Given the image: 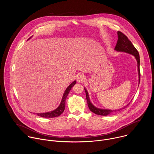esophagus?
<instances>
[{
  "mask_svg": "<svg viewBox=\"0 0 154 154\" xmlns=\"http://www.w3.org/2000/svg\"><path fill=\"white\" fill-rule=\"evenodd\" d=\"M85 80V76L82 74H80L77 76V80L79 82H82Z\"/></svg>",
  "mask_w": 154,
  "mask_h": 154,
  "instance_id": "obj_1",
  "label": "esophagus"
}]
</instances>
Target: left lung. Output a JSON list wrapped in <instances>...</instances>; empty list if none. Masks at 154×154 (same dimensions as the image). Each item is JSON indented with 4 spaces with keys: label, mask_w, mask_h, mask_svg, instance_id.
I'll return each instance as SVG.
<instances>
[{
    "label": "left lung",
    "mask_w": 154,
    "mask_h": 154,
    "mask_svg": "<svg viewBox=\"0 0 154 154\" xmlns=\"http://www.w3.org/2000/svg\"><path fill=\"white\" fill-rule=\"evenodd\" d=\"M118 42L116 43V45L115 46V49L117 51H120V52H124L128 53L130 54H131L135 56L136 58L137 62H138V75H139V81H140V55L137 50V49L134 47V46L132 45L131 42L128 39L126 35H125L123 33L121 32L118 31ZM85 93H86V100H87V103L88 105V107L90 108V110L93 112L94 113L98 115H101V116H106L108 115H110L112 114L113 113L115 112H118L121 110L122 109L125 108L127 107L128 105H127L125 106H124L122 108L118 109H115V110H111V109H100L95 107L90 102V100L89 99V96L88 93L86 90L84 88Z\"/></svg>",
    "instance_id": "obj_1"
}]
</instances>
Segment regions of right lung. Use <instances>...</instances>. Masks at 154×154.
I'll use <instances>...</instances> for the list:
<instances>
[{
    "instance_id": "obj_1",
    "label": "right lung",
    "mask_w": 154,
    "mask_h": 154,
    "mask_svg": "<svg viewBox=\"0 0 154 154\" xmlns=\"http://www.w3.org/2000/svg\"><path fill=\"white\" fill-rule=\"evenodd\" d=\"M76 83V81L73 82L66 90L63 97H62V100L61 102L60 103V105L58 106V107L55 109V110L52 111V112H48V113H36V115L42 117V118H55V117H57L59 116L64 110L65 108V102H66V97L70 91V90H71L72 88L73 87V86Z\"/></svg>"
}]
</instances>
